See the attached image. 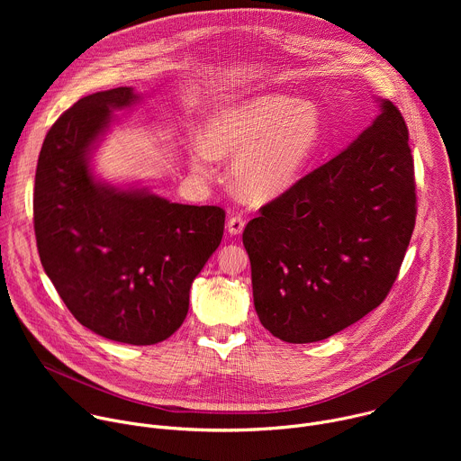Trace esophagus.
<instances>
[{
    "label": "esophagus",
    "instance_id": "esophagus-1",
    "mask_svg": "<svg viewBox=\"0 0 461 461\" xmlns=\"http://www.w3.org/2000/svg\"><path fill=\"white\" fill-rule=\"evenodd\" d=\"M244 224H246V222H244V219H242L240 215H233V217L228 219L226 230H228L230 235H240L242 230H244Z\"/></svg>",
    "mask_w": 461,
    "mask_h": 461
}]
</instances>
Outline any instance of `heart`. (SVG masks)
I'll use <instances>...</instances> for the list:
<instances>
[{
  "label": "heart",
  "mask_w": 461,
  "mask_h": 461,
  "mask_svg": "<svg viewBox=\"0 0 461 461\" xmlns=\"http://www.w3.org/2000/svg\"><path fill=\"white\" fill-rule=\"evenodd\" d=\"M321 137L322 120L315 105L286 95H260L213 111L189 164L194 173L210 176L213 158L235 157V191L248 201L267 203L301 178Z\"/></svg>",
  "instance_id": "b5f03b06"
}]
</instances>
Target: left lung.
Instances as JSON below:
<instances>
[{
	"label": "left lung",
	"mask_w": 461,
	"mask_h": 461,
	"mask_svg": "<svg viewBox=\"0 0 461 461\" xmlns=\"http://www.w3.org/2000/svg\"><path fill=\"white\" fill-rule=\"evenodd\" d=\"M379 114L339 155L248 222L255 312L286 343L330 338L377 308L416 224L414 160L400 109Z\"/></svg>",
	"instance_id": "left-lung-1"
}]
</instances>
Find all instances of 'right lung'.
<instances>
[{
	"instance_id": "right-lung-1",
	"label": "right lung",
	"mask_w": 461,
	"mask_h": 461,
	"mask_svg": "<svg viewBox=\"0 0 461 461\" xmlns=\"http://www.w3.org/2000/svg\"><path fill=\"white\" fill-rule=\"evenodd\" d=\"M139 102L133 87H116L78 100L54 122L36 167L34 231L43 270L77 321L142 347L184 322L191 283L219 248L226 213L95 176L91 157L113 113Z\"/></svg>"
}]
</instances>
